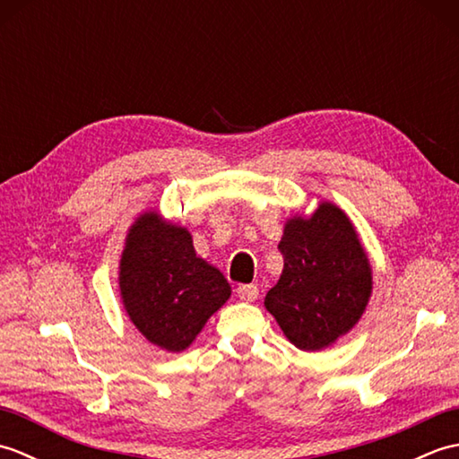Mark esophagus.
<instances>
[{"mask_svg": "<svg viewBox=\"0 0 459 459\" xmlns=\"http://www.w3.org/2000/svg\"><path fill=\"white\" fill-rule=\"evenodd\" d=\"M237 296L242 301H255L258 298V288L255 284H242L237 288Z\"/></svg>", "mask_w": 459, "mask_h": 459, "instance_id": "1", "label": "esophagus"}]
</instances>
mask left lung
<instances>
[{
    "label": "left lung",
    "mask_w": 459,
    "mask_h": 459,
    "mask_svg": "<svg viewBox=\"0 0 459 459\" xmlns=\"http://www.w3.org/2000/svg\"><path fill=\"white\" fill-rule=\"evenodd\" d=\"M278 248L284 270L264 306L298 349H325L353 329L373 290L353 222L325 201L311 217L290 219Z\"/></svg>",
    "instance_id": "obj_1"
}]
</instances>
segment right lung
I'll use <instances>...</instances> for the list:
<instances>
[{
    "instance_id": "right-lung-1",
    "label": "right lung",
    "mask_w": 459,
    "mask_h": 459,
    "mask_svg": "<svg viewBox=\"0 0 459 459\" xmlns=\"http://www.w3.org/2000/svg\"><path fill=\"white\" fill-rule=\"evenodd\" d=\"M120 296L132 324L150 343L179 353L230 298V286L197 256L187 229L148 211L126 237Z\"/></svg>"
}]
</instances>
